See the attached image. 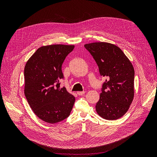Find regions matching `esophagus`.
Segmentation results:
<instances>
[{"label": "esophagus", "instance_id": "obj_1", "mask_svg": "<svg viewBox=\"0 0 157 157\" xmlns=\"http://www.w3.org/2000/svg\"><path fill=\"white\" fill-rule=\"evenodd\" d=\"M85 94V92L84 91H82V92H77V94L78 95V96H82V95H84Z\"/></svg>", "mask_w": 157, "mask_h": 157}]
</instances>
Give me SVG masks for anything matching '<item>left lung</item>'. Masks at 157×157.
I'll use <instances>...</instances> for the list:
<instances>
[{
	"instance_id": "left-lung-1",
	"label": "left lung",
	"mask_w": 157,
	"mask_h": 157,
	"mask_svg": "<svg viewBox=\"0 0 157 157\" xmlns=\"http://www.w3.org/2000/svg\"><path fill=\"white\" fill-rule=\"evenodd\" d=\"M107 79L96 109L106 120H117L128 111L134 96V69L122 50L109 42L84 44Z\"/></svg>"
}]
</instances>
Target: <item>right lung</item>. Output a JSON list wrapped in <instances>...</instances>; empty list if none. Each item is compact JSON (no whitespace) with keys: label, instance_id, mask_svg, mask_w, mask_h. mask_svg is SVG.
Returning <instances> with one entry per match:
<instances>
[{"label":"right lung","instance_id":"obj_1","mask_svg":"<svg viewBox=\"0 0 157 157\" xmlns=\"http://www.w3.org/2000/svg\"><path fill=\"white\" fill-rule=\"evenodd\" d=\"M74 45L51 44L38 48L24 69V94L32 110L40 119L55 124L67 118L75 98L65 87L61 66Z\"/></svg>","mask_w":157,"mask_h":157}]
</instances>
